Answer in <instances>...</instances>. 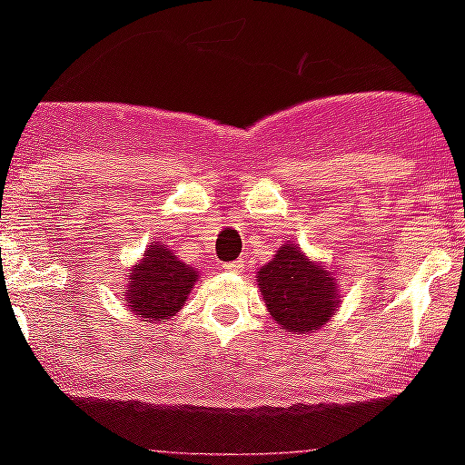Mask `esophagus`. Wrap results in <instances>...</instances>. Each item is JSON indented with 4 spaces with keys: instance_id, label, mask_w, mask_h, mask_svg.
I'll return each mask as SVG.
<instances>
[{
    "instance_id": "esophagus-1",
    "label": "esophagus",
    "mask_w": 465,
    "mask_h": 465,
    "mask_svg": "<svg viewBox=\"0 0 465 465\" xmlns=\"http://www.w3.org/2000/svg\"><path fill=\"white\" fill-rule=\"evenodd\" d=\"M242 267H245V261H232V262H224L223 270L224 272H242Z\"/></svg>"
}]
</instances>
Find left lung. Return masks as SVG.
I'll return each mask as SVG.
<instances>
[{
    "mask_svg": "<svg viewBox=\"0 0 465 465\" xmlns=\"http://www.w3.org/2000/svg\"><path fill=\"white\" fill-rule=\"evenodd\" d=\"M272 320L285 332H315L340 306V288L323 262L308 259L297 245L285 242L256 274Z\"/></svg>",
    "mask_w": 465,
    "mask_h": 465,
    "instance_id": "8db88e82",
    "label": "left lung"
}]
</instances>
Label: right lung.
Listing matches in <instances>:
<instances>
[{"label": "right lung", "mask_w": 465, "mask_h": 465, "mask_svg": "<svg viewBox=\"0 0 465 465\" xmlns=\"http://www.w3.org/2000/svg\"><path fill=\"white\" fill-rule=\"evenodd\" d=\"M195 281L198 270L182 262L175 252L163 247V242H154L148 245L143 259L130 270L124 302L143 322L171 320L182 311Z\"/></svg>", "instance_id": "obj_1"}]
</instances>
